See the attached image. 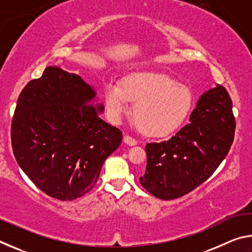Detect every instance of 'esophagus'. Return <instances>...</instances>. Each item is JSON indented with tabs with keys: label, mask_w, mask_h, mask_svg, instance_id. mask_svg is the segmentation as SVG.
I'll return each instance as SVG.
<instances>
[{
	"label": "esophagus",
	"mask_w": 252,
	"mask_h": 252,
	"mask_svg": "<svg viewBox=\"0 0 252 252\" xmlns=\"http://www.w3.org/2000/svg\"><path fill=\"white\" fill-rule=\"evenodd\" d=\"M123 141H125L126 144H129V146H135L138 141L134 138H132V136L126 134L125 138H123Z\"/></svg>",
	"instance_id": "esophagus-1"
}]
</instances>
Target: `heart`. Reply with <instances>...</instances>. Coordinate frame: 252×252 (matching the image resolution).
<instances>
[{"mask_svg": "<svg viewBox=\"0 0 252 252\" xmlns=\"http://www.w3.org/2000/svg\"><path fill=\"white\" fill-rule=\"evenodd\" d=\"M109 117L120 120L127 108V101L134 103L133 121L142 133L163 136L171 133L185 121L193 105L189 88L177 83L168 74L153 71L135 72L120 85L109 83L104 92Z\"/></svg>", "mask_w": 252, "mask_h": 252, "instance_id": "obj_1", "label": "heart"}]
</instances>
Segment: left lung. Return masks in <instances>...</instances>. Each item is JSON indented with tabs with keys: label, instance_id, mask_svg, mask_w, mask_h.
I'll list each match as a JSON object with an SVG mask.
<instances>
[{
	"label": "left lung",
	"instance_id": "8db88e82",
	"mask_svg": "<svg viewBox=\"0 0 252 252\" xmlns=\"http://www.w3.org/2000/svg\"><path fill=\"white\" fill-rule=\"evenodd\" d=\"M236 120L222 85L200 97L190 123L167 141L147 143L146 173L140 183L162 200L188 194L212 176L232 146Z\"/></svg>",
	"mask_w": 252,
	"mask_h": 252
}]
</instances>
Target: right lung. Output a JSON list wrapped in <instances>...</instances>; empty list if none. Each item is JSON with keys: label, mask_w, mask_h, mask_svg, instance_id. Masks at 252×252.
Returning a JSON list of instances; mask_svg holds the SVG:
<instances>
[{"label": "right lung", "mask_w": 252, "mask_h": 252, "mask_svg": "<svg viewBox=\"0 0 252 252\" xmlns=\"http://www.w3.org/2000/svg\"><path fill=\"white\" fill-rule=\"evenodd\" d=\"M93 97L78 74L57 66L46 67L20 93L12 149L21 169L50 197L72 201L91 191L105 159L121 144L122 132L87 104Z\"/></svg>", "instance_id": "1"}]
</instances>
